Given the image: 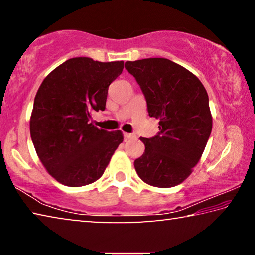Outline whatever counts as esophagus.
Here are the masks:
<instances>
[{
    "instance_id": "obj_1",
    "label": "esophagus",
    "mask_w": 255,
    "mask_h": 255,
    "mask_svg": "<svg viewBox=\"0 0 255 255\" xmlns=\"http://www.w3.org/2000/svg\"><path fill=\"white\" fill-rule=\"evenodd\" d=\"M125 138H126V139H135L136 136L133 135V133H128V132H126V133H125Z\"/></svg>"
}]
</instances>
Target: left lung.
Masks as SVG:
<instances>
[{
	"mask_svg": "<svg viewBox=\"0 0 255 255\" xmlns=\"http://www.w3.org/2000/svg\"><path fill=\"white\" fill-rule=\"evenodd\" d=\"M125 67L139 84L149 117L159 120L157 135L140 137L145 152L133 163L137 174L153 187L178 185L199 162L213 128L205 86L166 58L126 62Z\"/></svg>",
	"mask_w": 255,
	"mask_h": 255,
	"instance_id": "obj_1",
	"label": "left lung"
}]
</instances>
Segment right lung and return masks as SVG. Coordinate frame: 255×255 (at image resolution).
<instances>
[{
	"mask_svg": "<svg viewBox=\"0 0 255 255\" xmlns=\"http://www.w3.org/2000/svg\"><path fill=\"white\" fill-rule=\"evenodd\" d=\"M124 62L75 57L46 76L30 118V135L48 173L68 187L93 183L123 143L120 130L94 126L91 116L105 110L108 88L122 74Z\"/></svg>",
	"mask_w": 255,
	"mask_h": 255,
	"instance_id": "obj_1",
	"label": "right lung"
}]
</instances>
